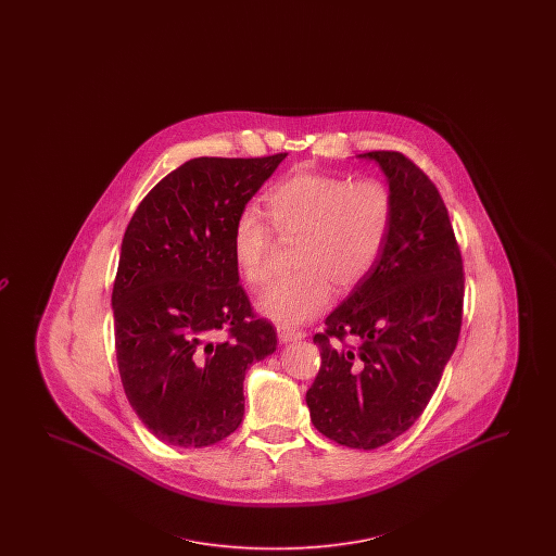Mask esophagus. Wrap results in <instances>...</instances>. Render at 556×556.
I'll return each instance as SVG.
<instances>
[{
    "label": "esophagus",
    "instance_id": "34e87169",
    "mask_svg": "<svg viewBox=\"0 0 556 556\" xmlns=\"http://www.w3.org/2000/svg\"><path fill=\"white\" fill-rule=\"evenodd\" d=\"M277 336L283 344L288 342H298V340H304L306 333L302 329H291V327H277Z\"/></svg>",
    "mask_w": 556,
    "mask_h": 556
}]
</instances>
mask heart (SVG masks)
Masks as SVG:
<instances>
[{"mask_svg": "<svg viewBox=\"0 0 556 556\" xmlns=\"http://www.w3.org/2000/svg\"><path fill=\"white\" fill-rule=\"evenodd\" d=\"M263 212L248 206L231 231V256L239 277L263 286L275 233L298 239L290 277L270 283L258 311L279 325H302L320 315L340 290L361 286L379 263L394 225L396 202L381 179L298 170L266 191Z\"/></svg>", "mask_w": 556, "mask_h": 556, "instance_id": "heart-1", "label": "heart"}]
</instances>
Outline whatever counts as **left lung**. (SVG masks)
<instances>
[{
    "label": "left lung",
    "mask_w": 556,
    "mask_h": 556,
    "mask_svg": "<svg viewBox=\"0 0 556 556\" xmlns=\"http://www.w3.org/2000/svg\"><path fill=\"white\" fill-rule=\"evenodd\" d=\"M383 168L396 212L369 277L325 318L313 342L320 369L306 392L318 431L348 448L390 444L421 417L463 325L465 270L448 208L400 152H367Z\"/></svg>",
    "instance_id": "left-lung-1"
}]
</instances>
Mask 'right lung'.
<instances>
[{"label":"right lung","instance_id":"add662e5","mask_svg":"<svg viewBox=\"0 0 556 556\" xmlns=\"http://www.w3.org/2000/svg\"><path fill=\"white\" fill-rule=\"evenodd\" d=\"M286 156L187 160L127 225L112 288L116 363L132 410L166 444L231 435L245 370L277 348L239 283L231 231Z\"/></svg>","mask_w":556,"mask_h":556}]
</instances>
